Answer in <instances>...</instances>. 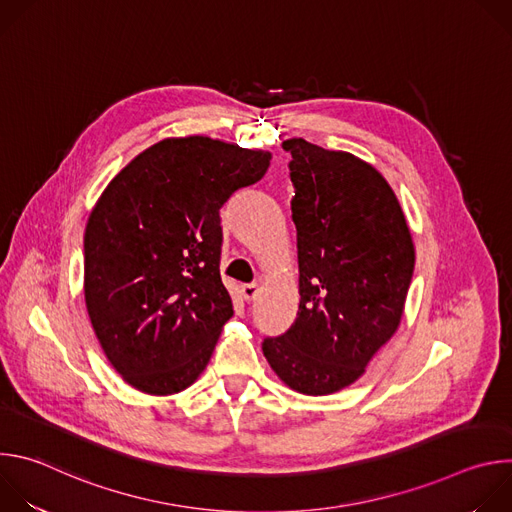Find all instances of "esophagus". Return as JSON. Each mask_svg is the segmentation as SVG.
<instances>
[{"label":"esophagus","mask_w":512,"mask_h":512,"mask_svg":"<svg viewBox=\"0 0 512 512\" xmlns=\"http://www.w3.org/2000/svg\"><path fill=\"white\" fill-rule=\"evenodd\" d=\"M241 294H243V298H245L247 302L255 300V298H257V294H259V287H257V283H245V285H241Z\"/></svg>","instance_id":"obj_1"}]
</instances>
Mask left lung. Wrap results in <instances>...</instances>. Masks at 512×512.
Masks as SVG:
<instances>
[{"label":"left lung","mask_w":512,"mask_h":512,"mask_svg":"<svg viewBox=\"0 0 512 512\" xmlns=\"http://www.w3.org/2000/svg\"><path fill=\"white\" fill-rule=\"evenodd\" d=\"M281 145L296 188L300 308L285 334L263 340V354L289 389L322 397L358 381L397 332L415 247L377 168L302 137Z\"/></svg>","instance_id":"1"}]
</instances>
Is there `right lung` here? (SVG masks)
<instances>
[{"label": "right lung", "instance_id": "add662e5", "mask_svg": "<svg viewBox=\"0 0 512 512\" xmlns=\"http://www.w3.org/2000/svg\"><path fill=\"white\" fill-rule=\"evenodd\" d=\"M263 150L168 137L103 190L85 229V304L111 367L148 395L188 389L233 302L221 279V208L259 182Z\"/></svg>", "mask_w": 512, "mask_h": 512}]
</instances>
